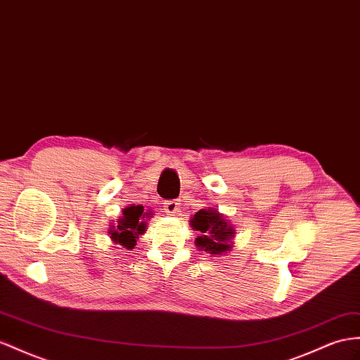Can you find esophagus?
Segmentation results:
<instances>
[{"label":"esophagus","instance_id":"esophagus-1","mask_svg":"<svg viewBox=\"0 0 360 360\" xmlns=\"http://www.w3.org/2000/svg\"><path fill=\"white\" fill-rule=\"evenodd\" d=\"M179 210V202L176 200H167L164 202V211L167 213L169 216H174V213Z\"/></svg>","mask_w":360,"mask_h":360}]
</instances>
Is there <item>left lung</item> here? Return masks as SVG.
Returning <instances> with one entry per match:
<instances>
[{"label":"left lung","mask_w":360,"mask_h":360,"mask_svg":"<svg viewBox=\"0 0 360 360\" xmlns=\"http://www.w3.org/2000/svg\"><path fill=\"white\" fill-rule=\"evenodd\" d=\"M190 226L193 231L199 233L195 240L199 251L213 257L225 255L231 251L236 229L229 219H226L217 208L207 207L199 210L190 219Z\"/></svg>","instance_id":"obj_1"}]
</instances>
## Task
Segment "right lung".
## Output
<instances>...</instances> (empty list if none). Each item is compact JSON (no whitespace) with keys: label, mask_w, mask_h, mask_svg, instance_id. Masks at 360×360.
<instances>
[{"label":"right lung","mask_w":360,"mask_h":360,"mask_svg":"<svg viewBox=\"0 0 360 360\" xmlns=\"http://www.w3.org/2000/svg\"><path fill=\"white\" fill-rule=\"evenodd\" d=\"M143 205H129L123 210V216L117 219L115 225H109L108 234L110 240L117 245H122L126 250H134L136 245V238L146 233L147 222L144 217L150 213H143Z\"/></svg>","instance_id":"add662e5"}]
</instances>
